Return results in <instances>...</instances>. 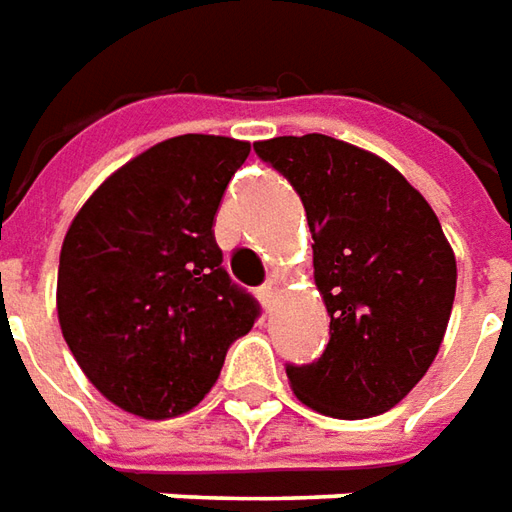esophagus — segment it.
I'll use <instances>...</instances> for the list:
<instances>
[{
  "label": "esophagus",
  "instance_id": "obj_1",
  "mask_svg": "<svg viewBox=\"0 0 512 512\" xmlns=\"http://www.w3.org/2000/svg\"><path fill=\"white\" fill-rule=\"evenodd\" d=\"M280 291V280L277 277H269L266 283L260 285V300L266 302V305H271V300H274V294Z\"/></svg>",
  "mask_w": 512,
  "mask_h": 512
}]
</instances>
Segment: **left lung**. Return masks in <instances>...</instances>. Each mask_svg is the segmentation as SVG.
Returning a JSON list of instances; mask_svg holds the SVG:
<instances>
[{
	"label": "left lung",
	"mask_w": 512,
	"mask_h": 512,
	"mask_svg": "<svg viewBox=\"0 0 512 512\" xmlns=\"http://www.w3.org/2000/svg\"><path fill=\"white\" fill-rule=\"evenodd\" d=\"M302 198L330 342L311 364H285L305 406L373 417L426 375L446 333L457 260L429 201L370 151L325 134L255 142Z\"/></svg>",
	"instance_id": "8db88e82"
}]
</instances>
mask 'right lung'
Returning a JSON list of instances; mask_svg holds the SVG:
<instances>
[{"mask_svg":"<svg viewBox=\"0 0 512 512\" xmlns=\"http://www.w3.org/2000/svg\"><path fill=\"white\" fill-rule=\"evenodd\" d=\"M246 156L241 139H165L100 184L66 232L61 333L86 378L131 415L190 412L260 316L212 229Z\"/></svg>","mask_w":512,"mask_h":512,"instance_id":"add662e5","label":"right lung"}]
</instances>
